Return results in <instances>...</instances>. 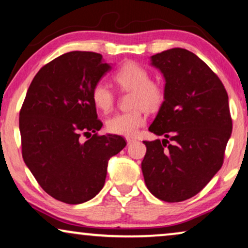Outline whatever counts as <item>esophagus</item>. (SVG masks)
Returning a JSON list of instances; mask_svg holds the SVG:
<instances>
[{"label": "esophagus", "mask_w": 248, "mask_h": 248, "mask_svg": "<svg viewBox=\"0 0 248 248\" xmlns=\"http://www.w3.org/2000/svg\"><path fill=\"white\" fill-rule=\"evenodd\" d=\"M134 141H137V139H134V138H131V137H127V138H126V142H127V144H131V143H133Z\"/></svg>", "instance_id": "34e87169"}]
</instances>
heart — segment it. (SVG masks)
<instances>
[{
    "label": "heart",
    "instance_id": "b5f03b06",
    "mask_svg": "<svg viewBox=\"0 0 248 248\" xmlns=\"http://www.w3.org/2000/svg\"><path fill=\"white\" fill-rule=\"evenodd\" d=\"M115 83L122 90L132 91L131 106L134 109L118 113L106 122L108 132L118 135H133L144 124L145 117L142 107L155 110L164 101V87L157 81L150 80V72L139 63L125 62L113 74ZM91 99L94 106L101 111L110 110L114 105V93L103 81L93 87Z\"/></svg>",
    "mask_w": 248,
    "mask_h": 248
}]
</instances>
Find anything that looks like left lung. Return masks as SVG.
<instances>
[{
  "label": "left lung",
  "instance_id": "left-lung-1",
  "mask_svg": "<svg viewBox=\"0 0 248 248\" xmlns=\"http://www.w3.org/2000/svg\"><path fill=\"white\" fill-rule=\"evenodd\" d=\"M165 78V97L144 141L145 185L165 202L198 194L221 168L232 131L228 94L217 74L194 53L171 48L150 57Z\"/></svg>",
  "mask_w": 248,
  "mask_h": 248
}]
</instances>
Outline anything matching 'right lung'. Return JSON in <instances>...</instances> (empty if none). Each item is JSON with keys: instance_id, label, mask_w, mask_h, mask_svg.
<instances>
[{"instance_id": "right-lung-1", "label": "right lung", "mask_w": 248, "mask_h": 248, "mask_svg": "<svg viewBox=\"0 0 248 248\" xmlns=\"http://www.w3.org/2000/svg\"><path fill=\"white\" fill-rule=\"evenodd\" d=\"M110 70L98 53L63 54L38 71L20 110L25 164L47 194L67 204L94 198L108 160L126 145L120 135L97 134L103 123L91 90ZM82 134L91 139L83 142Z\"/></svg>"}]
</instances>
